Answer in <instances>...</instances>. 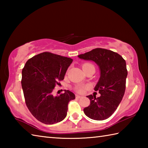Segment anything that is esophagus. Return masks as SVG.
Segmentation results:
<instances>
[{
	"mask_svg": "<svg viewBox=\"0 0 148 148\" xmlns=\"http://www.w3.org/2000/svg\"><path fill=\"white\" fill-rule=\"evenodd\" d=\"M76 98L79 99V98H81V97H82V96H81V95H78V94H77V95H76Z\"/></svg>",
	"mask_w": 148,
	"mask_h": 148,
	"instance_id": "34e87169",
	"label": "esophagus"
}]
</instances>
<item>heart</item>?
Here are the masks:
<instances>
[{
  "label": "heart",
  "mask_w": 148,
  "mask_h": 148,
  "mask_svg": "<svg viewBox=\"0 0 148 148\" xmlns=\"http://www.w3.org/2000/svg\"><path fill=\"white\" fill-rule=\"evenodd\" d=\"M85 65H92V64H84L83 65V66H85ZM84 86H77V87H76V89L79 91V92H83V89H84Z\"/></svg>",
  "instance_id": "1"
}]
</instances>
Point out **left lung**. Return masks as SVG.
Wrapping results in <instances>:
<instances>
[{"instance_id": "8db88e82", "label": "left lung", "mask_w": 148, "mask_h": 148, "mask_svg": "<svg viewBox=\"0 0 148 148\" xmlns=\"http://www.w3.org/2000/svg\"><path fill=\"white\" fill-rule=\"evenodd\" d=\"M78 57L94 62L100 70L99 79L94 90L99 91L100 96H86L90 104L83 111L90 119L104 120L114 113L123 97L128 74L126 62L117 53L102 48L94 49Z\"/></svg>"}]
</instances>
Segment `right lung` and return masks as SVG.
Instances as JSON below:
<instances>
[{
	"label": "right lung",
	"instance_id": "right-lung-1",
	"mask_svg": "<svg viewBox=\"0 0 148 148\" xmlns=\"http://www.w3.org/2000/svg\"><path fill=\"white\" fill-rule=\"evenodd\" d=\"M73 60L51 53L44 52L28 60L22 70L21 86L26 105L37 120L52 125L64 120L68 103L75 95L65 90L54 96L53 91L58 81L64 79Z\"/></svg>",
	"mask_w": 148,
	"mask_h": 148
}]
</instances>
